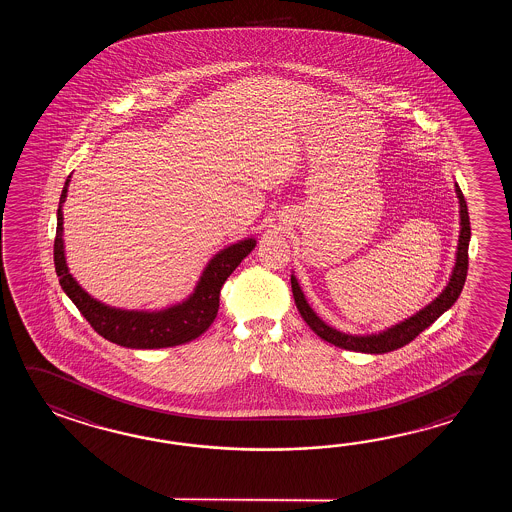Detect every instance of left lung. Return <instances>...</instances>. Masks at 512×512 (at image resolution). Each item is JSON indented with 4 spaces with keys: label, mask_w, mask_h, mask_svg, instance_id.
<instances>
[{
    "label": "left lung",
    "mask_w": 512,
    "mask_h": 512,
    "mask_svg": "<svg viewBox=\"0 0 512 512\" xmlns=\"http://www.w3.org/2000/svg\"><path fill=\"white\" fill-rule=\"evenodd\" d=\"M456 194L459 197V216H461L456 265H454V271H452L450 282L446 285L445 291L439 294L432 304L426 305L425 309H421L419 313H415L414 316H410L408 320H404L397 326L382 331L379 335H366V337L346 335V333H340L337 329L327 326L326 322H322L315 315V311L307 304L296 278L291 276L294 304L298 307L302 318L307 322V326L311 327L322 340H326L329 344H335L338 348L360 351V353H377V355L388 353L393 349L403 348L406 344H410L421 331H425L426 327L432 326L435 320L445 313L446 309H450L454 305V302L459 298V294L463 291L465 280H467L470 219H468L467 201L463 197L461 188L457 185Z\"/></svg>",
    "instance_id": "obj_1"
}]
</instances>
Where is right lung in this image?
Here are the masks:
<instances>
[{
  "label": "right lung",
  "instance_id": "right-lung-1",
  "mask_svg": "<svg viewBox=\"0 0 512 512\" xmlns=\"http://www.w3.org/2000/svg\"><path fill=\"white\" fill-rule=\"evenodd\" d=\"M67 186L69 179L62 190L56 214L55 269L64 293L77 305L89 326L109 342L133 349L172 348L203 335L218 315L219 293L223 283L227 282L241 260L251 254L256 241L249 238L218 252L208 263L194 294L183 304L157 313L115 309L91 298L67 271L62 240V205L66 201Z\"/></svg>",
  "mask_w": 512,
  "mask_h": 512
}]
</instances>
